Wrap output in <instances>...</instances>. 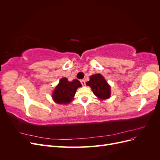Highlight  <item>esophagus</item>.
<instances>
[{
    "mask_svg": "<svg viewBox=\"0 0 160 160\" xmlns=\"http://www.w3.org/2000/svg\"><path fill=\"white\" fill-rule=\"evenodd\" d=\"M81 83L82 85L84 86L85 85V81L84 79H82V80H81Z\"/></svg>",
    "mask_w": 160,
    "mask_h": 160,
    "instance_id": "1",
    "label": "esophagus"
}]
</instances>
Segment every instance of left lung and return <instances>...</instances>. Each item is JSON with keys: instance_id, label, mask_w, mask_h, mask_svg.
<instances>
[{"instance_id": "1", "label": "left lung", "mask_w": 160, "mask_h": 160, "mask_svg": "<svg viewBox=\"0 0 160 160\" xmlns=\"http://www.w3.org/2000/svg\"><path fill=\"white\" fill-rule=\"evenodd\" d=\"M86 84L90 87L94 95L99 99H108L111 97V87L101 74L90 76V79Z\"/></svg>"}]
</instances>
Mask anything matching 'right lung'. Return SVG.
<instances>
[{
  "label": "right lung",
  "instance_id": "add662e5",
  "mask_svg": "<svg viewBox=\"0 0 160 160\" xmlns=\"http://www.w3.org/2000/svg\"><path fill=\"white\" fill-rule=\"evenodd\" d=\"M80 87L81 84L77 79L70 82L66 77L61 78L52 92V99L58 104H69L73 99L77 89Z\"/></svg>",
  "mask_w": 160,
  "mask_h": 160
}]
</instances>
